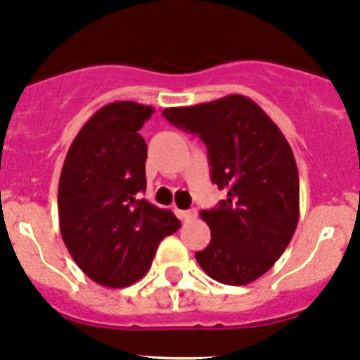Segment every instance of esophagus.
Listing matches in <instances>:
<instances>
[{"label": "esophagus", "mask_w": 360, "mask_h": 360, "mask_svg": "<svg viewBox=\"0 0 360 360\" xmlns=\"http://www.w3.org/2000/svg\"><path fill=\"white\" fill-rule=\"evenodd\" d=\"M176 214H177V217H179L181 221H190V219H193L195 216H197V210H179V209H176Z\"/></svg>", "instance_id": "esophagus-1"}]
</instances>
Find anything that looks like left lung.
I'll return each instance as SVG.
<instances>
[{
    "mask_svg": "<svg viewBox=\"0 0 360 360\" xmlns=\"http://www.w3.org/2000/svg\"><path fill=\"white\" fill-rule=\"evenodd\" d=\"M163 116L205 143L212 183L228 193L216 209L200 212L210 242L195 252L198 264L221 284L256 281L282 256L300 219V177L288 139L238 94L167 108Z\"/></svg>",
    "mask_w": 360,
    "mask_h": 360,
    "instance_id": "8db88e82",
    "label": "left lung"
}]
</instances>
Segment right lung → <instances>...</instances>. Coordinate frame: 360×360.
<instances>
[{"label": "right lung", "mask_w": 360, "mask_h": 360, "mask_svg": "<svg viewBox=\"0 0 360 360\" xmlns=\"http://www.w3.org/2000/svg\"><path fill=\"white\" fill-rule=\"evenodd\" d=\"M153 108L132 101L90 116L69 148L59 179V224L83 274L106 288H127L150 270L160 242L179 230L170 210L137 200L146 191V141Z\"/></svg>", "instance_id": "right-lung-1"}]
</instances>
